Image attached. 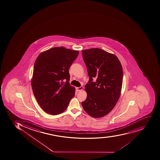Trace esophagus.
Returning a JSON list of instances; mask_svg holds the SVG:
<instances>
[{
    "mask_svg": "<svg viewBox=\"0 0 160 160\" xmlns=\"http://www.w3.org/2000/svg\"><path fill=\"white\" fill-rule=\"evenodd\" d=\"M83 86H81V87H77V90L78 91L82 90H83Z\"/></svg>",
    "mask_w": 160,
    "mask_h": 160,
    "instance_id": "esophagus-1",
    "label": "esophagus"
}]
</instances>
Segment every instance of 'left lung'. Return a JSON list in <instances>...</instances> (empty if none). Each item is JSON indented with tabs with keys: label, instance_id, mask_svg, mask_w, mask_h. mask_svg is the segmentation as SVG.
Returning <instances> with one entry per match:
<instances>
[{
	"label": "left lung",
	"instance_id": "left-lung-1",
	"mask_svg": "<svg viewBox=\"0 0 160 160\" xmlns=\"http://www.w3.org/2000/svg\"><path fill=\"white\" fill-rule=\"evenodd\" d=\"M89 81L85 86L87 98L82 102L85 111L93 118L109 114L119 100L123 83V68L118 57L100 48L82 51ZM97 79L92 82L93 78Z\"/></svg>",
	"mask_w": 160,
	"mask_h": 160
}]
</instances>
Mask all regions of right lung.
<instances>
[{
    "label": "right lung",
    "instance_id": "obj_1",
    "mask_svg": "<svg viewBox=\"0 0 160 160\" xmlns=\"http://www.w3.org/2000/svg\"><path fill=\"white\" fill-rule=\"evenodd\" d=\"M79 51L54 47L41 52L34 65L31 86L37 102L44 111L52 115L63 113L75 88L70 85L69 69Z\"/></svg>",
    "mask_w": 160,
    "mask_h": 160
}]
</instances>
